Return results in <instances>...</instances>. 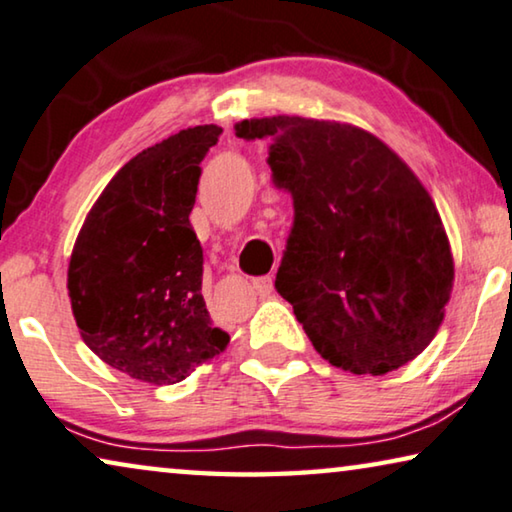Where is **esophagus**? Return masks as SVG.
<instances>
[{
    "instance_id": "esophagus-1",
    "label": "esophagus",
    "mask_w": 512,
    "mask_h": 512,
    "mask_svg": "<svg viewBox=\"0 0 512 512\" xmlns=\"http://www.w3.org/2000/svg\"><path fill=\"white\" fill-rule=\"evenodd\" d=\"M254 288H256V293L261 295V297H270L272 290H274V279H272V277L256 279V281H254Z\"/></svg>"
}]
</instances>
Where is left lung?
<instances>
[{
    "mask_svg": "<svg viewBox=\"0 0 512 512\" xmlns=\"http://www.w3.org/2000/svg\"><path fill=\"white\" fill-rule=\"evenodd\" d=\"M233 130L272 141L274 183L293 194L274 286L318 355L355 375L419 357L444 322L455 265L435 201L403 157L343 121L279 114Z\"/></svg>",
    "mask_w": 512,
    "mask_h": 512,
    "instance_id": "left-lung-1",
    "label": "left lung"
}]
</instances>
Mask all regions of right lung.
<instances>
[{
  "label": "right lung",
  "mask_w": 512,
  "mask_h": 512,
  "mask_svg": "<svg viewBox=\"0 0 512 512\" xmlns=\"http://www.w3.org/2000/svg\"><path fill=\"white\" fill-rule=\"evenodd\" d=\"M219 125H194L137 153L86 212L68 263L82 341L116 371L176 384L229 345L201 293L190 224L201 160Z\"/></svg>",
  "instance_id": "obj_1"
}]
</instances>
